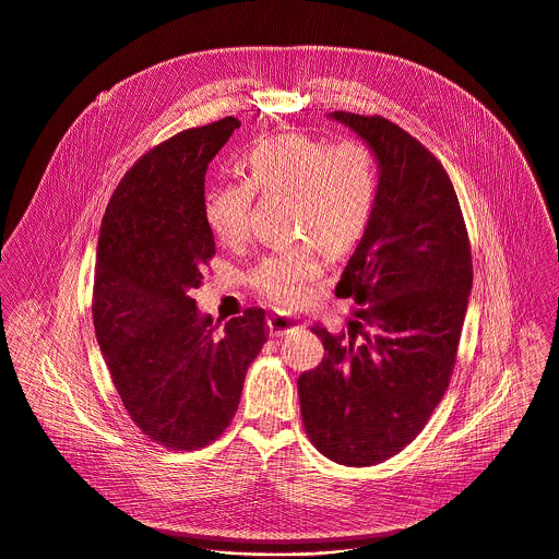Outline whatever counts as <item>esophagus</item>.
<instances>
[{
    "mask_svg": "<svg viewBox=\"0 0 559 559\" xmlns=\"http://www.w3.org/2000/svg\"><path fill=\"white\" fill-rule=\"evenodd\" d=\"M266 325H269L271 336H286V334L304 328V323L297 317H284V314H271Z\"/></svg>",
    "mask_w": 559,
    "mask_h": 559,
    "instance_id": "1",
    "label": "esophagus"
}]
</instances>
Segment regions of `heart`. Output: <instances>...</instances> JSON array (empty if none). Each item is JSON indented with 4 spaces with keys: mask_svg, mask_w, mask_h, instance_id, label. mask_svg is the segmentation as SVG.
Instances as JSON below:
<instances>
[{
    "mask_svg": "<svg viewBox=\"0 0 559 559\" xmlns=\"http://www.w3.org/2000/svg\"><path fill=\"white\" fill-rule=\"evenodd\" d=\"M247 180L216 185L205 197V221L225 247H240L249 236L255 190L290 197L295 234L312 238L321 249L341 253L354 247L371 223L379 169L362 141H325L286 132L262 139L247 156ZM321 275V260L310 242L264 258L253 288L280 308H297L310 297Z\"/></svg>",
    "mask_w": 559,
    "mask_h": 559,
    "instance_id": "b5f03b06",
    "label": "heart"
}]
</instances>
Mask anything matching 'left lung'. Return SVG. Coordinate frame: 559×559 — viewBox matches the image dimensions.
Listing matches in <instances>:
<instances>
[{
    "label": "left lung",
    "mask_w": 559,
    "mask_h": 559,
    "mask_svg": "<svg viewBox=\"0 0 559 559\" xmlns=\"http://www.w3.org/2000/svg\"><path fill=\"white\" fill-rule=\"evenodd\" d=\"M374 154L371 223L336 295L358 306L347 332H312L325 356L297 379L312 444L345 466L403 451L427 425L455 367L473 286L468 231L453 185L414 136L383 117L336 110Z\"/></svg>",
    "instance_id": "left-lung-1"
}]
</instances>
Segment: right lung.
<instances>
[{
  "label": "right lung",
  "mask_w": 559,
  "mask_h": 559,
  "mask_svg": "<svg viewBox=\"0 0 559 559\" xmlns=\"http://www.w3.org/2000/svg\"><path fill=\"white\" fill-rule=\"evenodd\" d=\"M236 128L240 121L225 117L147 152L112 192L99 229V349L130 418L174 451L201 449L227 429L269 336L262 308H247L216 334L190 297L214 255L205 171Z\"/></svg>",
  "instance_id": "obj_1"
}]
</instances>
